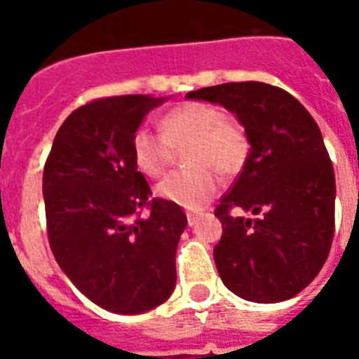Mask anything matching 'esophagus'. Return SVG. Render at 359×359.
<instances>
[{
	"label": "esophagus",
	"instance_id": "obj_1",
	"mask_svg": "<svg viewBox=\"0 0 359 359\" xmlns=\"http://www.w3.org/2000/svg\"><path fill=\"white\" fill-rule=\"evenodd\" d=\"M186 218H188V225H190V227H194V225L197 224L199 216H197V214H194V212H188V214H186Z\"/></svg>",
	"mask_w": 359,
	"mask_h": 359
}]
</instances>
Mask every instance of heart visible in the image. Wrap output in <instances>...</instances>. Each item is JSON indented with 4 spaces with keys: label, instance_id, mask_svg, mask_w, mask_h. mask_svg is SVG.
<instances>
[{
    "label": "heart",
    "instance_id": "obj_1",
    "mask_svg": "<svg viewBox=\"0 0 359 359\" xmlns=\"http://www.w3.org/2000/svg\"><path fill=\"white\" fill-rule=\"evenodd\" d=\"M162 134L141 126L132 135L135 168L156 179L169 168L173 149L191 143L186 152V171H177L156 186V196L179 207L197 210L207 205L218 190V177L235 173L244 163L248 141L235 123L225 119L218 106L186 102L163 115Z\"/></svg>",
    "mask_w": 359,
    "mask_h": 359
}]
</instances>
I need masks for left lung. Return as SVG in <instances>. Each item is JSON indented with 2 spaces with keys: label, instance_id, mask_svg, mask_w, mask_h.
<instances>
[{
  "label": "left lung",
  "instance_id": "left-lung-1",
  "mask_svg": "<svg viewBox=\"0 0 359 359\" xmlns=\"http://www.w3.org/2000/svg\"><path fill=\"white\" fill-rule=\"evenodd\" d=\"M186 98L236 115L251 147L214 212L224 227L214 248L219 278L248 302L289 300L317 278L334 238L335 175L318 124L292 95L261 81L203 87Z\"/></svg>",
  "mask_w": 359,
  "mask_h": 359
}]
</instances>
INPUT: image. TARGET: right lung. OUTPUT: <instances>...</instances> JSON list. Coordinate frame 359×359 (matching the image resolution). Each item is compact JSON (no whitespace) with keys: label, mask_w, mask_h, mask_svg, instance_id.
<instances>
[{"label":"right lung","mask_w":359,"mask_h":359,"mask_svg":"<svg viewBox=\"0 0 359 359\" xmlns=\"http://www.w3.org/2000/svg\"><path fill=\"white\" fill-rule=\"evenodd\" d=\"M171 97L93 100L67 117L44 165L42 196L50 248L81 294L106 311L140 315L168 300L186 214L149 199L132 158V135ZM147 206L151 214L139 216Z\"/></svg>","instance_id":"right-lung-1"}]
</instances>
